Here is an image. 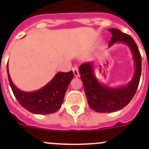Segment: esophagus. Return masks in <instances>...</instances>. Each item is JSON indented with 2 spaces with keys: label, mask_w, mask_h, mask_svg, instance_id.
Listing matches in <instances>:
<instances>
[{
  "label": "esophagus",
  "mask_w": 149,
  "mask_h": 149,
  "mask_svg": "<svg viewBox=\"0 0 149 149\" xmlns=\"http://www.w3.org/2000/svg\"><path fill=\"white\" fill-rule=\"evenodd\" d=\"M72 70H73V74H74V76H76V77H79V68H78L76 67V66H75V67H73V68H72Z\"/></svg>",
  "instance_id": "obj_1"
}]
</instances>
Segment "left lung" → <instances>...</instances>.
Here are the masks:
<instances>
[{"mask_svg":"<svg viewBox=\"0 0 149 149\" xmlns=\"http://www.w3.org/2000/svg\"><path fill=\"white\" fill-rule=\"evenodd\" d=\"M112 34L109 47L115 43L124 44L130 49L134 63V73L128 84L118 87L108 86L96 77L94 62L84 63L79 67L81 79L88 105L97 112H117L124 108L134 97L141 75V56L137 45L130 35L118 29H108Z\"/></svg>","mask_w":149,"mask_h":149,"instance_id":"left-lung-1","label":"left lung"}]
</instances>
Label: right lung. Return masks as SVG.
Returning a JSON list of instances; mask_svg holds the SVG:
<instances>
[{
	"instance_id": "1",
	"label": "right lung",
	"mask_w": 149,
	"mask_h": 149,
	"mask_svg": "<svg viewBox=\"0 0 149 149\" xmlns=\"http://www.w3.org/2000/svg\"><path fill=\"white\" fill-rule=\"evenodd\" d=\"M8 81L15 97L24 109L37 115H48L58 111L63 102L68 86L73 73L58 72L45 86L34 91H24L18 88L10 79L7 64Z\"/></svg>"
}]
</instances>
